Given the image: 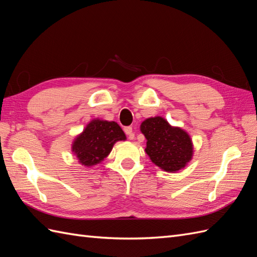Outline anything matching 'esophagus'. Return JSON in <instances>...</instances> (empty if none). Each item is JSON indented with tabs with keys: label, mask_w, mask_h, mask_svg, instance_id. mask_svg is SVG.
<instances>
[{
	"label": "esophagus",
	"mask_w": 257,
	"mask_h": 257,
	"mask_svg": "<svg viewBox=\"0 0 257 257\" xmlns=\"http://www.w3.org/2000/svg\"><path fill=\"white\" fill-rule=\"evenodd\" d=\"M123 130H124V133H126V135L128 136L129 139L133 140L134 138H135V133H134V130H133V127H126Z\"/></svg>",
	"instance_id": "obj_1"
}]
</instances>
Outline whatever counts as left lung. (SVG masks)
Listing matches in <instances>:
<instances>
[{
    "instance_id": "1",
    "label": "left lung",
    "mask_w": 257,
    "mask_h": 257,
    "mask_svg": "<svg viewBox=\"0 0 257 257\" xmlns=\"http://www.w3.org/2000/svg\"><path fill=\"white\" fill-rule=\"evenodd\" d=\"M147 139L146 153L151 162L167 173H177L192 160L194 148L191 137L180 127L172 126L165 118H147L140 124Z\"/></svg>"
}]
</instances>
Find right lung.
I'll return each mask as SVG.
<instances>
[{
	"label": "right lung",
	"mask_w": 257,
	"mask_h": 257,
	"mask_svg": "<svg viewBox=\"0 0 257 257\" xmlns=\"http://www.w3.org/2000/svg\"><path fill=\"white\" fill-rule=\"evenodd\" d=\"M126 135L116 121L94 118L71 143V152L85 168L101 164L118 141H126Z\"/></svg>",
	"instance_id": "obj_1"
}]
</instances>
